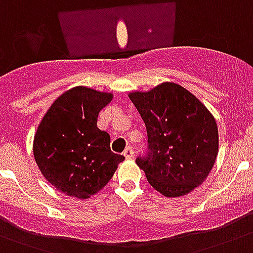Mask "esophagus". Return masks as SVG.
Listing matches in <instances>:
<instances>
[{
  "label": "esophagus",
  "instance_id": "obj_1",
  "mask_svg": "<svg viewBox=\"0 0 253 253\" xmlns=\"http://www.w3.org/2000/svg\"><path fill=\"white\" fill-rule=\"evenodd\" d=\"M123 156H125L126 159L134 158V151H132V148H131V147H127L126 150L123 151Z\"/></svg>",
  "mask_w": 253,
  "mask_h": 253
}]
</instances>
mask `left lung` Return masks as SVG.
<instances>
[{
    "instance_id": "left-lung-1",
    "label": "left lung",
    "mask_w": 253,
    "mask_h": 253,
    "mask_svg": "<svg viewBox=\"0 0 253 253\" xmlns=\"http://www.w3.org/2000/svg\"><path fill=\"white\" fill-rule=\"evenodd\" d=\"M128 98L144 121L150 155L136 159L150 185L168 198L193 192L211 172L219 150L215 118L196 95L162 83Z\"/></svg>"
}]
</instances>
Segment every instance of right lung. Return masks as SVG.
Listing matches in <instances>:
<instances>
[{"mask_svg": "<svg viewBox=\"0 0 253 253\" xmlns=\"http://www.w3.org/2000/svg\"><path fill=\"white\" fill-rule=\"evenodd\" d=\"M113 93L75 86L59 95L34 135L38 168L59 192L77 200L94 196L110 181L125 156L110 150V136L97 127Z\"/></svg>", "mask_w": 253, "mask_h": 253, "instance_id": "right-lung-1", "label": "right lung"}]
</instances>
